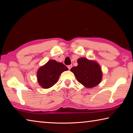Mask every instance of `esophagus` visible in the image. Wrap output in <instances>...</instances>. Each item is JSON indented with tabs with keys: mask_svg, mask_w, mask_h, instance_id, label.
<instances>
[{
	"mask_svg": "<svg viewBox=\"0 0 133 133\" xmlns=\"http://www.w3.org/2000/svg\"><path fill=\"white\" fill-rule=\"evenodd\" d=\"M67 67H68V69H69V70H70L71 68L72 67V65H71V64L69 65V66H67Z\"/></svg>",
	"mask_w": 133,
	"mask_h": 133,
	"instance_id": "34e87169",
	"label": "esophagus"
}]
</instances>
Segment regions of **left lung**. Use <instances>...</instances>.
I'll list each match as a JSON object with an SVG mask.
<instances>
[{
  "label": "left lung",
  "mask_w": 133,
  "mask_h": 133,
  "mask_svg": "<svg viewBox=\"0 0 133 133\" xmlns=\"http://www.w3.org/2000/svg\"><path fill=\"white\" fill-rule=\"evenodd\" d=\"M77 63L78 66L72 67L70 71L74 73L78 82L87 88L98 85L102 77L100 66L96 62L84 57L78 58Z\"/></svg>",
  "instance_id": "8db88e82"
}]
</instances>
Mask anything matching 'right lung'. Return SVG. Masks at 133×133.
<instances>
[{
    "label": "right lung",
    "instance_id": "obj_1",
    "mask_svg": "<svg viewBox=\"0 0 133 133\" xmlns=\"http://www.w3.org/2000/svg\"><path fill=\"white\" fill-rule=\"evenodd\" d=\"M67 70L68 68L62 63L57 62L55 60H49L38 70V82L43 88H50L57 83L62 72Z\"/></svg>",
    "mask_w": 133,
    "mask_h": 133
}]
</instances>
